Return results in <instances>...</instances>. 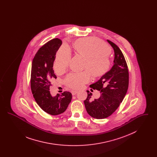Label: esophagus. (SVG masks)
I'll return each mask as SVG.
<instances>
[{"label":"esophagus","instance_id":"obj_1","mask_svg":"<svg viewBox=\"0 0 157 157\" xmlns=\"http://www.w3.org/2000/svg\"><path fill=\"white\" fill-rule=\"evenodd\" d=\"M77 92H78L77 90H72V91H71V93H72V95H75Z\"/></svg>","mask_w":157,"mask_h":157}]
</instances>
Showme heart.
Masks as SVG:
<instances>
[{
	"label": "heart",
	"instance_id": "1",
	"mask_svg": "<svg viewBox=\"0 0 157 157\" xmlns=\"http://www.w3.org/2000/svg\"><path fill=\"white\" fill-rule=\"evenodd\" d=\"M76 51L85 57L83 69L81 72L72 73L67 75L65 83L68 87L79 89L90 81V74L94 77L104 75L110 67L109 55L111 51L108 46L94 37H84L76 40L74 43ZM71 53L67 46H62L57 52L55 67L56 70H65L69 63Z\"/></svg>",
	"mask_w": 157,
	"mask_h": 157
}]
</instances>
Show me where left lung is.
I'll return each instance as SVG.
<instances>
[{
	"instance_id": "left-lung-1",
	"label": "left lung",
	"mask_w": 157,
	"mask_h": 157,
	"mask_svg": "<svg viewBox=\"0 0 157 157\" xmlns=\"http://www.w3.org/2000/svg\"><path fill=\"white\" fill-rule=\"evenodd\" d=\"M114 51L111 69L90 87L101 92L98 99H92V94L87 90L88 97L84 101L86 110L90 117L104 119L112 115L119 107L127 94L129 85V73L127 62L119 47L107 40Z\"/></svg>"
}]
</instances>
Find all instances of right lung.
Wrapping results in <instances>:
<instances>
[{
	"mask_svg": "<svg viewBox=\"0 0 157 157\" xmlns=\"http://www.w3.org/2000/svg\"><path fill=\"white\" fill-rule=\"evenodd\" d=\"M62 44L58 38L48 42L38 50L32 63L30 87L33 96L40 108L52 115L65 112L72 99L69 92L53 97L49 90L51 82L56 78L53 69V62Z\"/></svg>",
	"mask_w": 157,
	"mask_h": 157,
	"instance_id": "1",
	"label": "right lung"
}]
</instances>
